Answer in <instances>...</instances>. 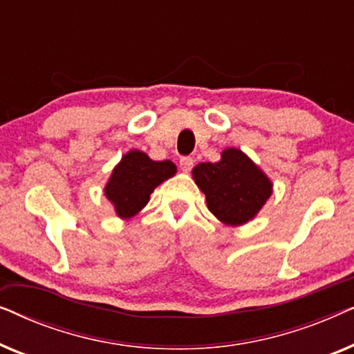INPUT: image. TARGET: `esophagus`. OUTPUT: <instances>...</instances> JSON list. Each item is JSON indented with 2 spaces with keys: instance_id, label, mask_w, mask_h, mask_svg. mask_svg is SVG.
<instances>
[{
  "instance_id": "1",
  "label": "esophagus",
  "mask_w": 354,
  "mask_h": 354,
  "mask_svg": "<svg viewBox=\"0 0 354 354\" xmlns=\"http://www.w3.org/2000/svg\"><path fill=\"white\" fill-rule=\"evenodd\" d=\"M193 158H190V156H183V158H180V169L183 172H190L192 171V167H193Z\"/></svg>"
}]
</instances>
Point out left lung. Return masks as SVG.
Returning a JSON list of instances; mask_svg holds the SVG:
<instances>
[{"label": "left lung", "mask_w": 354, "mask_h": 354, "mask_svg": "<svg viewBox=\"0 0 354 354\" xmlns=\"http://www.w3.org/2000/svg\"><path fill=\"white\" fill-rule=\"evenodd\" d=\"M192 174L207 209L227 225L246 224L272 195V182L236 148L224 149L217 162H200Z\"/></svg>", "instance_id": "left-lung-1"}]
</instances>
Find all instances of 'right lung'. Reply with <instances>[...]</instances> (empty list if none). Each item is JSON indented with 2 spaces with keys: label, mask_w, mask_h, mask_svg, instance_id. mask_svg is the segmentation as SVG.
<instances>
[{
  "label": "right lung",
  "mask_w": 354,
  "mask_h": 354,
  "mask_svg": "<svg viewBox=\"0 0 354 354\" xmlns=\"http://www.w3.org/2000/svg\"><path fill=\"white\" fill-rule=\"evenodd\" d=\"M176 172L177 167L172 161H153L143 151L132 149L114 167L104 187V195L113 203L115 214L130 219L147 206L154 188L176 176Z\"/></svg>",
  "instance_id": "1"
}]
</instances>
